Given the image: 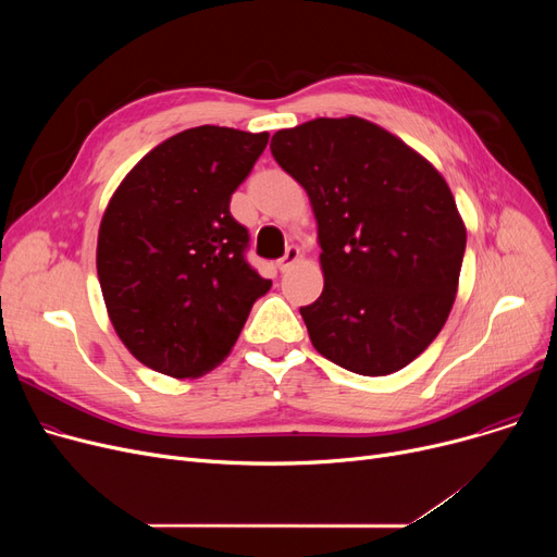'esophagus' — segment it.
I'll list each match as a JSON object with an SVG mask.
<instances>
[{"mask_svg": "<svg viewBox=\"0 0 557 557\" xmlns=\"http://www.w3.org/2000/svg\"><path fill=\"white\" fill-rule=\"evenodd\" d=\"M298 257H300V250L294 248V246H288V248H286V255L277 261L280 273H288L290 269H294V263L298 261Z\"/></svg>", "mask_w": 557, "mask_h": 557, "instance_id": "1", "label": "esophagus"}]
</instances>
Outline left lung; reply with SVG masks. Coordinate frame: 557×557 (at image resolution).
<instances>
[{
  "label": "left lung",
  "mask_w": 557,
  "mask_h": 557,
  "mask_svg": "<svg viewBox=\"0 0 557 557\" xmlns=\"http://www.w3.org/2000/svg\"><path fill=\"white\" fill-rule=\"evenodd\" d=\"M271 153L318 221L325 288L300 307L313 347L357 374L401 370L456 298L467 232L443 175L359 116L277 131Z\"/></svg>",
  "instance_id": "1"
}]
</instances>
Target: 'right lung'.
I'll list each match as a JSON object with an SVG mask.
<instances>
[{
  "instance_id": "right-lung-1",
  "label": "right lung",
  "mask_w": 557,
  "mask_h": 557,
  "mask_svg": "<svg viewBox=\"0 0 557 557\" xmlns=\"http://www.w3.org/2000/svg\"><path fill=\"white\" fill-rule=\"evenodd\" d=\"M269 133L198 126L144 156L114 191L99 230L97 273L131 355L189 379L221 363L252 305L269 294L246 259L248 227L230 198Z\"/></svg>"
}]
</instances>
